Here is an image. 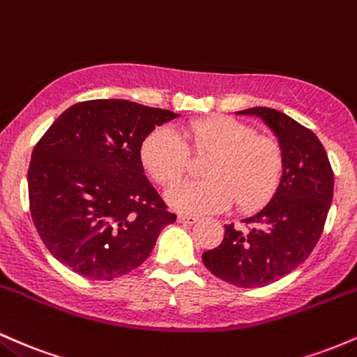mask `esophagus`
I'll use <instances>...</instances> for the list:
<instances>
[{
  "instance_id": "34e87169",
  "label": "esophagus",
  "mask_w": 357,
  "mask_h": 357,
  "mask_svg": "<svg viewBox=\"0 0 357 357\" xmlns=\"http://www.w3.org/2000/svg\"><path fill=\"white\" fill-rule=\"evenodd\" d=\"M197 221H199V218H195V215H187V214L178 215V222H182V224H195Z\"/></svg>"
}]
</instances>
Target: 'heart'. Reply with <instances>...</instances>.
<instances>
[{
	"mask_svg": "<svg viewBox=\"0 0 357 357\" xmlns=\"http://www.w3.org/2000/svg\"><path fill=\"white\" fill-rule=\"evenodd\" d=\"M183 137L194 153H211L206 180H189L167 192V202L185 214L255 209L273 195L282 177V153L273 139L256 136L251 126L229 116H214L187 126ZM187 142V143H188ZM186 143V144H187ZM182 136L163 126L142 145V162L162 185H174L189 168V147Z\"/></svg>",
	"mask_w": 357,
	"mask_h": 357,
	"instance_id": "1",
	"label": "heart"
}]
</instances>
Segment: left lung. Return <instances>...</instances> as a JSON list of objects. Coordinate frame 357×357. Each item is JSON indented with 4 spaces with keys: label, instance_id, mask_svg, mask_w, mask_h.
I'll list each match as a JSON object with an SVG mask.
<instances>
[{
    "label": "left lung",
    "instance_id": "8db88e82",
    "mask_svg": "<svg viewBox=\"0 0 357 357\" xmlns=\"http://www.w3.org/2000/svg\"><path fill=\"white\" fill-rule=\"evenodd\" d=\"M270 128L282 153V177L268 204L244 219L251 229L224 226V239L202 255L207 270L231 285L265 287L308 258L331 209L334 174L319 138L294 118L270 107H250Z\"/></svg>",
    "mask_w": 357,
    "mask_h": 357
}]
</instances>
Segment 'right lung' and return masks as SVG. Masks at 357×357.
Listing matches in <instances>:
<instances>
[{"mask_svg": "<svg viewBox=\"0 0 357 357\" xmlns=\"http://www.w3.org/2000/svg\"><path fill=\"white\" fill-rule=\"evenodd\" d=\"M180 114L126 99L70 106L35 146L30 212L50 255L91 280L138 268L177 215L146 178L142 145Z\"/></svg>", "mask_w": 357, "mask_h": 357, "instance_id": "add662e5", "label": "right lung"}]
</instances>
